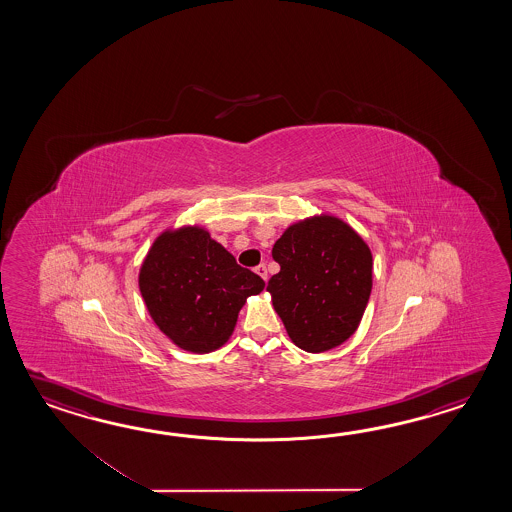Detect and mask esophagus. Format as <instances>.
<instances>
[{
  "label": "esophagus",
  "instance_id": "esophagus-1",
  "mask_svg": "<svg viewBox=\"0 0 512 512\" xmlns=\"http://www.w3.org/2000/svg\"><path fill=\"white\" fill-rule=\"evenodd\" d=\"M254 271H256V274L260 276L263 282H267V280H269V274H267V267H265V265H258Z\"/></svg>",
  "mask_w": 512,
  "mask_h": 512
}]
</instances>
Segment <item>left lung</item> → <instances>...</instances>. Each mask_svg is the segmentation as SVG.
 Here are the masks:
<instances>
[{
  "mask_svg": "<svg viewBox=\"0 0 512 512\" xmlns=\"http://www.w3.org/2000/svg\"><path fill=\"white\" fill-rule=\"evenodd\" d=\"M280 263L267 291L294 346L324 353L359 327L373 287L368 243L344 219L315 214L283 230L272 247Z\"/></svg>",
  "mask_w": 512,
  "mask_h": 512,
  "instance_id": "8db88e82",
  "label": "left lung"
}]
</instances>
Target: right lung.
I'll return each mask as SVG.
<instances>
[{"mask_svg": "<svg viewBox=\"0 0 512 512\" xmlns=\"http://www.w3.org/2000/svg\"><path fill=\"white\" fill-rule=\"evenodd\" d=\"M265 282L201 225L168 227L139 269V291L153 324L190 353H210L234 333L241 307Z\"/></svg>", "mask_w": 512, "mask_h": 512, "instance_id": "obj_1", "label": "right lung"}]
</instances>
